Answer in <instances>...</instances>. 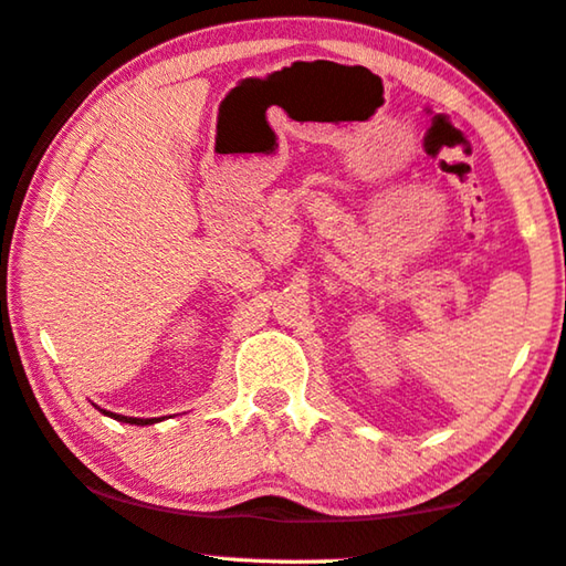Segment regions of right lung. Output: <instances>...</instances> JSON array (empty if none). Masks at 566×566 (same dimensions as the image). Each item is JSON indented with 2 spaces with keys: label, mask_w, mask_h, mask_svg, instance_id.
Here are the masks:
<instances>
[{
  "label": "right lung",
  "mask_w": 566,
  "mask_h": 566,
  "mask_svg": "<svg viewBox=\"0 0 566 566\" xmlns=\"http://www.w3.org/2000/svg\"><path fill=\"white\" fill-rule=\"evenodd\" d=\"M102 415H107V417H112V419H117V421H124V424H139V427H145V424H155V421H161V417L157 419H139V417H124V415H114V411H104L102 409Z\"/></svg>",
  "instance_id": "obj_1"
}]
</instances>
